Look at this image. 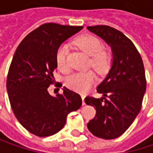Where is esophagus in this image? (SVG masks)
Segmentation results:
<instances>
[{
    "label": "esophagus",
    "instance_id": "esophagus-1",
    "mask_svg": "<svg viewBox=\"0 0 153 153\" xmlns=\"http://www.w3.org/2000/svg\"><path fill=\"white\" fill-rule=\"evenodd\" d=\"M81 99H82V105H85V102H84V99H85V95H81Z\"/></svg>",
    "mask_w": 153,
    "mask_h": 153
}]
</instances>
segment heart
Wrapping results in <instances>:
<instances>
[{
	"label": "heart",
	"instance_id": "heart-1",
	"mask_svg": "<svg viewBox=\"0 0 153 153\" xmlns=\"http://www.w3.org/2000/svg\"><path fill=\"white\" fill-rule=\"evenodd\" d=\"M74 43L89 56L88 66H91L98 74H106L111 66V56L103 48V43L98 38L93 35H81L77 37ZM67 55L68 47L66 44L61 45L56 53V65L64 73L70 70ZM96 80L97 77L92 71H86L69 75L65 79V85L74 91L85 93L96 83Z\"/></svg>",
	"mask_w": 153,
	"mask_h": 153
}]
</instances>
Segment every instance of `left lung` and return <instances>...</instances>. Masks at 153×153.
I'll return each instance as SVG.
<instances>
[{
    "mask_svg": "<svg viewBox=\"0 0 153 153\" xmlns=\"http://www.w3.org/2000/svg\"><path fill=\"white\" fill-rule=\"evenodd\" d=\"M88 29L110 45L113 55L111 68L97 88L103 97L85 98L97 111L88 128L97 137L114 139L130 127L141 110L146 90L143 63L134 43L119 30L108 25Z\"/></svg>",
    "mask_w": 153,
    "mask_h": 153,
    "instance_id": "8db88e82",
    "label": "left lung"
}]
</instances>
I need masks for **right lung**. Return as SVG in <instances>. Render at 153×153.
Returning a JSON list of instances; mask_svg holds the SVG:
<instances>
[{
  "mask_svg": "<svg viewBox=\"0 0 153 153\" xmlns=\"http://www.w3.org/2000/svg\"><path fill=\"white\" fill-rule=\"evenodd\" d=\"M82 28L46 23L27 34L16 49L7 77L8 96L19 123L37 137L60 131L67 115L81 106L79 94L64 88L63 94L52 97L48 88L56 82L53 73L57 67V48Z\"/></svg>",
  "mask_w": 153,
  "mask_h": 153,
  "instance_id": "obj_1",
  "label": "right lung"
}]
</instances>
